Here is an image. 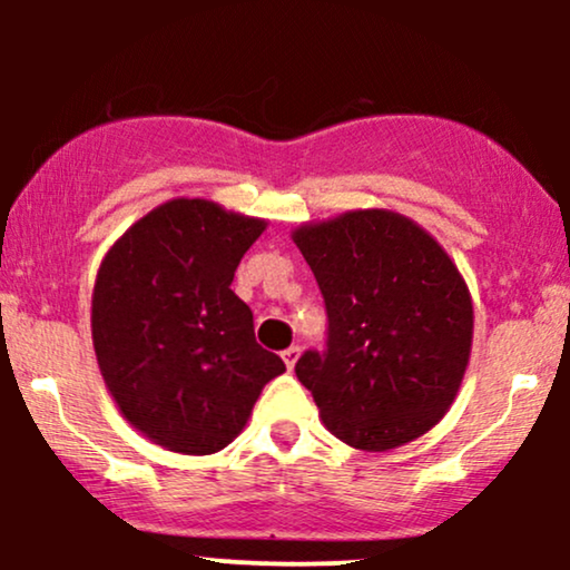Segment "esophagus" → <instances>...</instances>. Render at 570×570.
<instances>
[{
	"instance_id": "1",
	"label": "esophagus",
	"mask_w": 570,
	"mask_h": 570,
	"mask_svg": "<svg viewBox=\"0 0 570 570\" xmlns=\"http://www.w3.org/2000/svg\"><path fill=\"white\" fill-rule=\"evenodd\" d=\"M281 356H284L286 367L294 370V364H297V358H299V345H292V348H286L284 353H281Z\"/></svg>"
}]
</instances>
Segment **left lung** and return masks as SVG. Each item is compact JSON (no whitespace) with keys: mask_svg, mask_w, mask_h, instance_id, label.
I'll use <instances>...</instances> for the list:
<instances>
[{"mask_svg":"<svg viewBox=\"0 0 570 570\" xmlns=\"http://www.w3.org/2000/svg\"><path fill=\"white\" fill-rule=\"evenodd\" d=\"M292 240L330 316L326 351H307L294 367L324 426L367 453L434 429L474 337L472 294L440 240L389 208L305 222Z\"/></svg>","mask_w":570,"mask_h":570,"instance_id":"1","label":"left lung"}]
</instances>
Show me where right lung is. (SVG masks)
I'll list each match as a JSON object with an SVG mask.
<instances>
[{"instance_id": "add662e5", "label": "right lung", "mask_w": 570, "mask_h": 570, "mask_svg": "<svg viewBox=\"0 0 570 570\" xmlns=\"http://www.w3.org/2000/svg\"><path fill=\"white\" fill-rule=\"evenodd\" d=\"M265 227L214 200L174 198L104 254L90 299L96 362L117 410L149 442L219 453L286 372L254 340L252 311L230 289Z\"/></svg>"}]
</instances>
